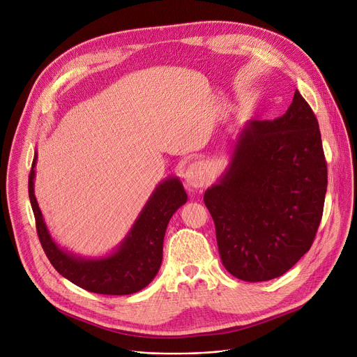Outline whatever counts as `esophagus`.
<instances>
[{
  "mask_svg": "<svg viewBox=\"0 0 357 357\" xmlns=\"http://www.w3.org/2000/svg\"><path fill=\"white\" fill-rule=\"evenodd\" d=\"M184 180L188 187L200 188L211 180V169L203 161H195L184 172Z\"/></svg>",
  "mask_w": 357,
  "mask_h": 357,
  "instance_id": "34e87169",
  "label": "esophagus"
}]
</instances>
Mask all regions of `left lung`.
<instances>
[{
  "mask_svg": "<svg viewBox=\"0 0 357 357\" xmlns=\"http://www.w3.org/2000/svg\"><path fill=\"white\" fill-rule=\"evenodd\" d=\"M229 150L203 197L222 264L242 281L278 278L308 252L323 215L327 164L317 118L296 91L282 116L248 121Z\"/></svg>",
  "mask_w": 357,
  "mask_h": 357,
  "instance_id": "left-lung-1",
  "label": "left lung"
}]
</instances>
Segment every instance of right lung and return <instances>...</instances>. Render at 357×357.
Masks as SVG:
<instances>
[{
  "mask_svg": "<svg viewBox=\"0 0 357 357\" xmlns=\"http://www.w3.org/2000/svg\"><path fill=\"white\" fill-rule=\"evenodd\" d=\"M37 151L29 176V197L41 246L60 275L75 285L105 296H128L149 285L161 266L162 242L172 216L187 202L178 177L158 183L128 234L112 252L86 258L61 248L52 238L34 196Z\"/></svg>",
  "mask_w": 357,
  "mask_h": 357,
  "instance_id": "right-lung-1",
  "label": "right lung"
}]
</instances>
